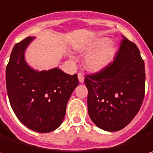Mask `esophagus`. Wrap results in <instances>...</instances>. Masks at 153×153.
Wrapping results in <instances>:
<instances>
[{"mask_svg": "<svg viewBox=\"0 0 153 153\" xmlns=\"http://www.w3.org/2000/svg\"><path fill=\"white\" fill-rule=\"evenodd\" d=\"M78 79H79V83H83L85 78H84V75L81 74V73H79V74H78Z\"/></svg>", "mask_w": 153, "mask_h": 153, "instance_id": "esophagus-1", "label": "esophagus"}]
</instances>
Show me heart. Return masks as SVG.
Masks as SVG:
<instances>
[{
    "label": "heart",
    "instance_id": "obj_1",
    "mask_svg": "<svg viewBox=\"0 0 153 153\" xmlns=\"http://www.w3.org/2000/svg\"><path fill=\"white\" fill-rule=\"evenodd\" d=\"M84 59L85 68L91 73H99L110 65L117 52V46L108 37L97 38L77 48Z\"/></svg>",
    "mask_w": 153,
    "mask_h": 153
}]
</instances>
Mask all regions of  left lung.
Instances as JSON below:
<instances>
[{"label": "left lung", "instance_id": "obj_1", "mask_svg": "<svg viewBox=\"0 0 153 153\" xmlns=\"http://www.w3.org/2000/svg\"><path fill=\"white\" fill-rule=\"evenodd\" d=\"M123 37L114 62L85 78L90 118L108 132L125 128L139 112L145 96L144 61L136 45Z\"/></svg>", "mask_w": 153, "mask_h": 153}]
</instances>
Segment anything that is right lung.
Here are the masks:
<instances>
[{
  "label": "right lung",
  "mask_w": 153,
  "mask_h": 153,
  "mask_svg": "<svg viewBox=\"0 0 153 153\" xmlns=\"http://www.w3.org/2000/svg\"><path fill=\"white\" fill-rule=\"evenodd\" d=\"M35 37L14 45L6 68V85L11 107L18 119L38 133L56 130L62 123L71 94L79 85L77 74L58 68H32L25 61V50Z\"/></svg>",
  "instance_id": "obj_1"
}]
</instances>
